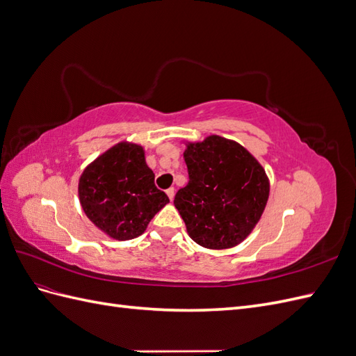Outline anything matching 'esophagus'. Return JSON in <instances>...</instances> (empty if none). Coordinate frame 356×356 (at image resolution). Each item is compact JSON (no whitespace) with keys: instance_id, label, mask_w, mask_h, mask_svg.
I'll use <instances>...</instances> for the list:
<instances>
[{"instance_id":"34e87169","label":"esophagus","mask_w":356,"mask_h":356,"mask_svg":"<svg viewBox=\"0 0 356 356\" xmlns=\"http://www.w3.org/2000/svg\"><path fill=\"white\" fill-rule=\"evenodd\" d=\"M166 195H168V197L170 199V202L174 200V196H175V188H168V190H166Z\"/></svg>"}]
</instances>
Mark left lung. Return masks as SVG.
Instances as JSON below:
<instances>
[{
  "instance_id": "1",
  "label": "left lung",
  "mask_w": 356,
  "mask_h": 356,
  "mask_svg": "<svg viewBox=\"0 0 356 356\" xmlns=\"http://www.w3.org/2000/svg\"><path fill=\"white\" fill-rule=\"evenodd\" d=\"M184 144L190 181L174 204L188 236L208 250L238 246L264 212L270 193L264 168L233 139L209 135Z\"/></svg>"
}]
</instances>
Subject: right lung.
Returning a JSON list of instances; mask_svg holds the SVG:
<instances>
[{"label": "right lung", "instance_id": "right-lung-1", "mask_svg": "<svg viewBox=\"0 0 356 356\" xmlns=\"http://www.w3.org/2000/svg\"><path fill=\"white\" fill-rule=\"evenodd\" d=\"M80 204L108 238L129 241L141 236L169 197L154 186L143 145L122 141L84 168L79 179Z\"/></svg>", "mask_w": 356, "mask_h": 356}]
</instances>
